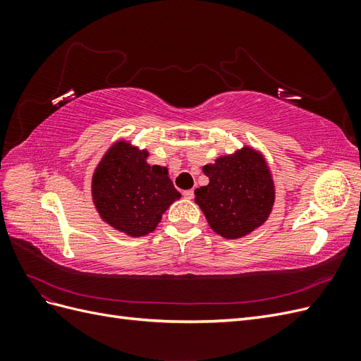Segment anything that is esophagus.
Segmentation results:
<instances>
[{"label": "esophagus", "mask_w": 361, "mask_h": 361, "mask_svg": "<svg viewBox=\"0 0 361 361\" xmlns=\"http://www.w3.org/2000/svg\"><path fill=\"white\" fill-rule=\"evenodd\" d=\"M182 194H183L185 199H188V200L194 199V191H192V190H187V191H183Z\"/></svg>", "instance_id": "34e87169"}]
</instances>
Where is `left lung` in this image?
Returning <instances> with one entry per match:
<instances>
[{
    "instance_id": "1",
    "label": "left lung",
    "mask_w": 361,
    "mask_h": 361,
    "mask_svg": "<svg viewBox=\"0 0 361 361\" xmlns=\"http://www.w3.org/2000/svg\"><path fill=\"white\" fill-rule=\"evenodd\" d=\"M203 173L209 183L194 191L195 203L218 235L241 238L267 220L274 203V183L257 152L244 147L204 166Z\"/></svg>"
}]
</instances>
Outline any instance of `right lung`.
<instances>
[{"label":"right lung","mask_w":361,"mask_h":361,"mask_svg":"<svg viewBox=\"0 0 361 361\" xmlns=\"http://www.w3.org/2000/svg\"><path fill=\"white\" fill-rule=\"evenodd\" d=\"M147 154L128 143H117L97 166L93 200L104 220L130 236L154 231L162 214L180 197L167 169L149 166Z\"/></svg>","instance_id":"1"}]
</instances>
